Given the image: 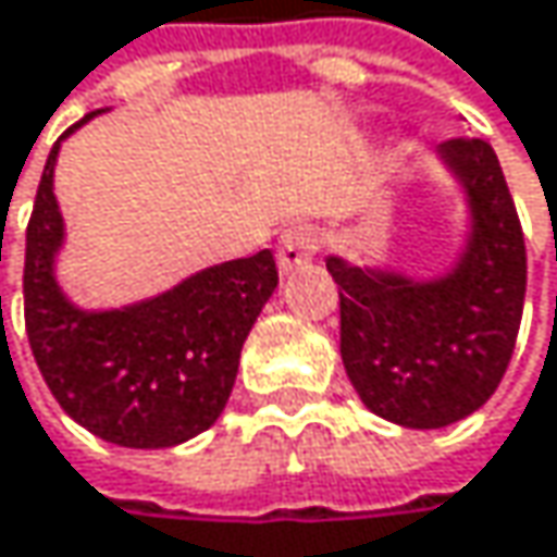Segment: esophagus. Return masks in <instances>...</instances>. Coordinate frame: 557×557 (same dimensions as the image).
I'll return each mask as SVG.
<instances>
[{"instance_id": "1", "label": "esophagus", "mask_w": 557, "mask_h": 557, "mask_svg": "<svg viewBox=\"0 0 557 557\" xmlns=\"http://www.w3.org/2000/svg\"><path fill=\"white\" fill-rule=\"evenodd\" d=\"M315 251H319V232L312 225H289L280 235L277 245L280 274H289V271L306 268L315 258Z\"/></svg>"}]
</instances>
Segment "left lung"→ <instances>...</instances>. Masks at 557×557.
<instances>
[{
  "mask_svg": "<svg viewBox=\"0 0 557 557\" xmlns=\"http://www.w3.org/2000/svg\"><path fill=\"white\" fill-rule=\"evenodd\" d=\"M438 158L461 183L471 215L448 274L412 280L325 258L338 283L348 381L371 412L406 429L451 425L494 396L525 299V242L494 148L451 138Z\"/></svg>",
  "mask_w": 557,
  "mask_h": 557,
  "instance_id": "obj_1",
  "label": "left lung"
}]
</instances>
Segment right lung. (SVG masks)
Segmentation results:
<instances>
[{"mask_svg":"<svg viewBox=\"0 0 557 557\" xmlns=\"http://www.w3.org/2000/svg\"><path fill=\"white\" fill-rule=\"evenodd\" d=\"M83 115L73 128L96 119ZM51 148L25 235V329L45 384L92 435L122 448H170L206 432L225 409L242 345L277 289L264 248L206 268L173 289L89 312L73 306L54 277L63 215L54 196Z\"/></svg>","mask_w":557,"mask_h":557,"instance_id":"obj_1","label":"right lung"}]
</instances>
